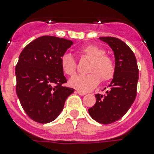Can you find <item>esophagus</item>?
Instances as JSON below:
<instances>
[{
  "instance_id": "obj_1",
  "label": "esophagus",
  "mask_w": 154,
  "mask_h": 154,
  "mask_svg": "<svg viewBox=\"0 0 154 154\" xmlns=\"http://www.w3.org/2000/svg\"><path fill=\"white\" fill-rule=\"evenodd\" d=\"M77 93L79 95H81V96H84V95H85L86 94V93H85V92H82V91H80V90H77Z\"/></svg>"
}]
</instances>
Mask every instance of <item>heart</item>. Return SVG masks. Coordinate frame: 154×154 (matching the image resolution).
<instances>
[{
  "label": "heart",
  "mask_w": 154,
  "mask_h": 154,
  "mask_svg": "<svg viewBox=\"0 0 154 154\" xmlns=\"http://www.w3.org/2000/svg\"><path fill=\"white\" fill-rule=\"evenodd\" d=\"M80 53L85 58L90 60L87 67L86 75H77L69 82L71 87L82 92H89L95 89L101 82H108L114 77L115 63L111 57L105 54V49L96 45H88L80 49ZM60 67L65 74L73 76L76 73L77 65L74 58L69 53L60 57Z\"/></svg>",
  "instance_id": "b5f03b06"
}]
</instances>
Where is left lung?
<instances>
[{
  "label": "left lung",
  "mask_w": 154,
  "mask_h": 154,
  "mask_svg": "<svg viewBox=\"0 0 154 154\" xmlns=\"http://www.w3.org/2000/svg\"><path fill=\"white\" fill-rule=\"evenodd\" d=\"M112 49L115 56L114 77L105 94H96V104L89 109V115L101 124H111L121 119L133 105L137 96L138 67L134 52L122 40L100 37Z\"/></svg>",
  "instance_id": "obj_1"
}]
</instances>
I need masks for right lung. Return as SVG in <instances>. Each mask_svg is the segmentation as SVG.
<instances>
[{"label":"right lung","mask_w":154,"mask_h":154,"mask_svg":"<svg viewBox=\"0 0 154 154\" xmlns=\"http://www.w3.org/2000/svg\"><path fill=\"white\" fill-rule=\"evenodd\" d=\"M73 45L70 40L40 37L27 45L16 65V91L26 114L35 122H53L62 111L65 100L74 92L67 82L60 57Z\"/></svg>","instance_id":"1"}]
</instances>
